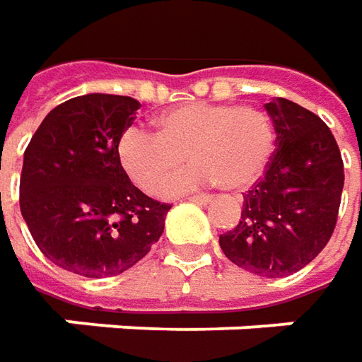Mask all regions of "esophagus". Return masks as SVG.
<instances>
[{"label": "esophagus", "mask_w": 362, "mask_h": 362, "mask_svg": "<svg viewBox=\"0 0 362 362\" xmlns=\"http://www.w3.org/2000/svg\"><path fill=\"white\" fill-rule=\"evenodd\" d=\"M188 200H190V202H196V204H208L212 198H210V196H204V194H196V196H190Z\"/></svg>", "instance_id": "esophagus-1"}]
</instances>
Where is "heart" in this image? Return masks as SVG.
<instances>
[{"mask_svg": "<svg viewBox=\"0 0 362 362\" xmlns=\"http://www.w3.org/2000/svg\"><path fill=\"white\" fill-rule=\"evenodd\" d=\"M156 136L130 128L118 140V160L138 188L154 194L184 164L186 168L164 188L176 194L202 184L222 190H244L267 168L274 152V126L264 112L248 106L194 102L154 118Z\"/></svg>", "mask_w": 362, "mask_h": 362, "instance_id": "heart-1", "label": "heart"}]
</instances>
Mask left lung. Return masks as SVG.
<instances>
[{
  "instance_id": "1",
  "label": "left lung",
  "mask_w": 362,
  "mask_h": 362,
  "mask_svg": "<svg viewBox=\"0 0 362 362\" xmlns=\"http://www.w3.org/2000/svg\"><path fill=\"white\" fill-rule=\"evenodd\" d=\"M276 132L267 172L244 194L236 228L220 248L236 267L264 279L305 268L327 246L344 186L343 158L329 126L284 98L264 104Z\"/></svg>"
}]
</instances>
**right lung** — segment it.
<instances>
[{
	"instance_id": "1",
	"label": "right lung",
	"mask_w": 362,
	"mask_h": 362,
	"mask_svg": "<svg viewBox=\"0 0 362 362\" xmlns=\"http://www.w3.org/2000/svg\"><path fill=\"white\" fill-rule=\"evenodd\" d=\"M140 102L86 94L56 106L23 154L19 208L37 248L68 272L104 279L132 268L164 232L170 206L122 170L118 140Z\"/></svg>"
}]
</instances>
